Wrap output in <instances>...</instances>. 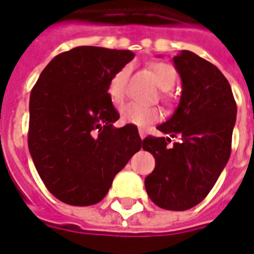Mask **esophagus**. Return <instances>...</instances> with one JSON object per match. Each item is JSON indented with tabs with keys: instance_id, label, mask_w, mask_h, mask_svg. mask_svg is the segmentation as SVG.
<instances>
[{
	"instance_id": "34e87169",
	"label": "esophagus",
	"mask_w": 254,
	"mask_h": 254,
	"mask_svg": "<svg viewBox=\"0 0 254 254\" xmlns=\"http://www.w3.org/2000/svg\"><path fill=\"white\" fill-rule=\"evenodd\" d=\"M138 134H140V137H141V138H145L146 132L144 130V129H138Z\"/></svg>"
}]
</instances>
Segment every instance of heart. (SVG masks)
<instances>
[{
    "instance_id": "1",
    "label": "heart",
    "mask_w": 254,
    "mask_h": 254,
    "mask_svg": "<svg viewBox=\"0 0 254 254\" xmlns=\"http://www.w3.org/2000/svg\"><path fill=\"white\" fill-rule=\"evenodd\" d=\"M152 72L156 82L163 90H171L176 83L178 74L176 69L168 63H155L152 64ZM130 76V65L125 64L112 75L108 83V95L114 105L124 102L127 93V82ZM161 112L155 106H146L140 103L130 102L120 109V118L124 124H132L136 127H146L149 124L159 121Z\"/></svg>"
}]
</instances>
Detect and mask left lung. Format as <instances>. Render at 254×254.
I'll list each match as a JSON object with an SVG mask.
<instances>
[{"label":"left lung","mask_w":254,"mask_h":254,"mask_svg":"<svg viewBox=\"0 0 254 254\" xmlns=\"http://www.w3.org/2000/svg\"><path fill=\"white\" fill-rule=\"evenodd\" d=\"M174 63L182 78L180 103L172 117L157 127L170 137H145L142 149L156 161L145 178L152 202L183 211L207 196L227 164L237 105L227 79L210 62L182 51ZM171 136L181 141L168 147Z\"/></svg>","instance_id":"8db88e82"}]
</instances>
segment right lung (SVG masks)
<instances>
[{
  "instance_id": "1",
  "label": "right lung",
  "mask_w": 254,
  "mask_h": 254,
  "mask_svg": "<svg viewBox=\"0 0 254 254\" xmlns=\"http://www.w3.org/2000/svg\"><path fill=\"white\" fill-rule=\"evenodd\" d=\"M132 51L82 46L47 64L29 98L28 146L43 183L71 206L105 198L113 179L141 148L136 125L114 127L120 114L108 83Z\"/></svg>"
}]
</instances>
